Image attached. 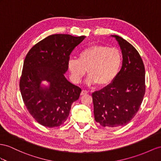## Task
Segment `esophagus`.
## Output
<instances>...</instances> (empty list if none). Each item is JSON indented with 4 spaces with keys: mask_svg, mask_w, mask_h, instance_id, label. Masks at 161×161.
Wrapping results in <instances>:
<instances>
[{
    "mask_svg": "<svg viewBox=\"0 0 161 161\" xmlns=\"http://www.w3.org/2000/svg\"><path fill=\"white\" fill-rule=\"evenodd\" d=\"M87 93H88V91H87V90H82V91L81 92V95H85V94H86Z\"/></svg>",
    "mask_w": 161,
    "mask_h": 161,
    "instance_id": "esophagus-1",
    "label": "esophagus"
}]
</instances>
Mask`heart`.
Returning <instances> with one entry per match:
<instances>
[{
	"label": "heart",
	"instance_id": "1",
	"mask_svg": "<svg viewBox=\"0 0 161 161\" xmlns=\"http://www.w3.org/2000/svg\"><path fill=\"white\" fill-rule=\"evenodd\" d=\"M122 61V53L118 48L93 45L80 52L79 59H70L67 68L75 83H79L87 70L89 75L87 84H97L103 87L112 83L116 77Z\"/></svg>",
	"mask_w": 161,
	"mask_h": 161
}]
</instances>
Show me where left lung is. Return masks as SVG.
<instances>
[{"label":"left lung","mask_w":161,"mask_h":161,"mask_svg":"<svg viewBox=\"0 0 161 161\" xmlns=\"http://www.w3.org/2000/svg\"><path fill=\"white\" fill-rule=\"evenodd\" d=\"M122 66L114 80L92 93L94 119L102 126L126 125L137 113L145 94V68L139 52L118 35Z\"/></svg>","instance_id":"left-lung-1"}]
</instances>
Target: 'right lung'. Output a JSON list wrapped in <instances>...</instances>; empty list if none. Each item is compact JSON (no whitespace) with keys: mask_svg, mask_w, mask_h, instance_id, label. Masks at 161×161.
<instances>
[{"mask_svg":"<svg viewBox=\"0 0 161 161\" xmlns=\"http://www.w3.org/2000/svg\"><path fill=\"white\" fill-rule=\"evenodd\" d=\"M85 36L56 34L35 44L24 62L19 89L24 104L35 120L45 127L63 125L81 89L64 77L69 56ZM46 80L48 86H42Z\"/></svg>","mask_w":161,"mask_h":161,"instance_id":"add662e5","label":"right lung"}]
</instances>
